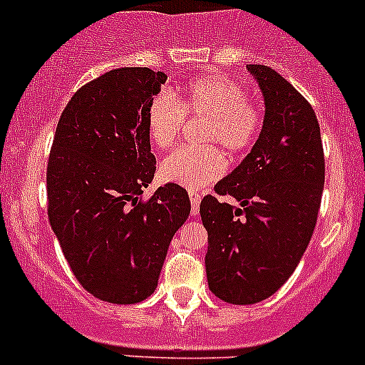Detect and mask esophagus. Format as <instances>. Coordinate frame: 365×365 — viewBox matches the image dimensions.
Segmentation results:
<instances>
[{"label": "esophagus", "instance_id": "1", "mask_svg": "<svg viewBox=\"0 0 365 365\" xmlns=\"http://www.w3.org/2000/svg\"><path fill=\"white\" fill-rule=\"evenodd\" d=\"M189 197H190V206H192V213H197L200 212V203H201L200 192H196V190H189Z\"/></svg>", "mask_w": 365, "mask_h": 365}]
</instances>
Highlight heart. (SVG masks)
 I'll use <instances>...</instances> for the list:
<instances>
[{"instance_id":"b5f03b06","label":"heart","mask_w":365,"mask_h":365,"mask_svg":"<svg viewBox=\"0 0 365 365\" xmlns=\"http://www.w3.org/2000/svg\"><path fill=\"white\" fill-rule=\"evenodd\" d=\"M189 120H205L200 141L205 146L180 148L160 164V178L185 189H203L227 169L224 148L244 155L256 145L263 128V109L249 91L227 76H201L173 93H159L146 109V130L160 152L173 148Z\"/></svg>"}]
</instances>
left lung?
<instances>
[{"instance_id": "1", "label": "left lung", "mask_w": 365, "mask_h": 365, "mask_svg": "<svg viewBox=\"0 0 365 365\" xmlns=\"http://www.w3.org/2000/svg\"><path fill=\"white\" fill-rule=\"evenodd\" d=\"M264 97V121L251 153L215 185L233 207L205 196L210 292L227 304L272 297L295 272L314 231L325 157L312 106L274 68L249 65Z\"/></svg>"}]
</instances>
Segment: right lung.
I'll return each instance as SVG.
<instances>
[{
    "mask_svg": "<svg viewBox=\"0 0 365 365\" xmlns=\"http://www.w3.org/2000/svg\"><path fill=\"white\" fill-rule=\"evenodd\" d=\"M168 76L123 67L81 86L58 121L47 162V215L79 284L111 304L155 292L189 194L155 175L146 109Z\"/></svg>",
    "mask_w": 365,
    "mask_h": 365,
    "instance_id": "add662e5",
    "label": "right lung"
}]
</instances>
